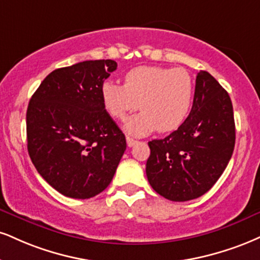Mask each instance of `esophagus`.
I'll return each instance as SVG.
<instances>
[{"label":"esophagus","instance_id":"obj_1","mask_svg":"<svg viewBox=\"0 0 260 260\" xmlns=\"http://www.w3.org/2000/svg\"><path fill=\"white\" fill-rule=\"evenodd\" d=\"M127 145L129 146V148H132V146L134 145V144L137 143V140H134L133 138H129V137H127Z\"/></svg>","mask_w":260,"mask_h":260}]
</instances>
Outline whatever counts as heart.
Listing matches in <instances>:
<instances>
[{
  "instance_id": "1",
  "label": "heart",
  "mask_w": 260,
  "mask_h": 260,
  "mask_svg": "<svg viewBox=\"0 0 260 260\" xmlns=\"http://www.w3.org/2000/svg\"><path fill=\"white\" fill-rule=\"evenodd\" d=\"M193 89V80L185 69L139 67L124 76V84L103 83L102 100L105 110L117 120L140 106L143 111L128 118L124 129L142 137L156 129H177L189 115Z\"/></svg>"
}]
</instances>
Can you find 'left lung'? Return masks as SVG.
Wrapping results in <instances>:
<instances>
[{
	"instance_id": "8db88e82",
	"label": "left lung",
	"mask_w": 260,
	"mask_h": 260,
	"mask_svg": "<svg viewBox=\"0 0 260 260\" xmlns=\"http://www.w3.org/2000/svg\"><path fill=\"white\" fill-rule=\"evenodd\" d=\"M234 146L230 96L211 74L200 71L186 120L166 138L149 142L146 177L165 199L177 202L198 199L223 174Z\"/></svg>"
}]
</instances>
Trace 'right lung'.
<instances>
[{
    "label": "right lung",
    "instance_id": "add662e5",
    "mask_svg": "<svg viewBox=\"0 0 260 260\" xmlns=\"http://www.w3.org/2000/svg\"><path fill=\"white\" fill-rule=\"evenodd\" d=\"M117 62L81 61L52 71L26 111L27 151L52 187L90 199L108 187L126 150V137L104 108L102 86Z\"/></svg>",
    "mask_w": 260,
    "mask_h": 260
}]
</instances>
